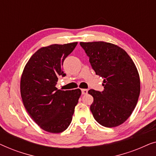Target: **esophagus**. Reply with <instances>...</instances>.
<instances>
[{"label":"esophagus","instance_id":"34e87169","mask_svg":"<svg viewBox=\"0 0 156 156\" xmlns=\"http://www.w3.org/2000/svg\"><path fill=\"white\" fill-rule=\"evenodd\" d=\"M87 92H88V90H87V89H82V94H87Z\"/></svg>","mask_w":156,"mask_h":156}]
</instances>
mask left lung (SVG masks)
Here are the masks:
<instances>
[{
    "mask_svg": "<svg viewBox=\"0 0 156 156\" xmlns=\"http://www.w3.org/2000/svg\"><path fill=\"white\" fill-rule=\"evenodd\" d=\"M96 74L104 78V90L90 89L94 98L90 110L99 124L113 128L124 123L137 104L140 91V76L127 52L105 42H81Z\"/></svg>",
    "mask_w": 156,
    "mask_h": 156,
    "instance_id": "8db88e82",
    "label": "left lung"
}]
</instances>
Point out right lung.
<instances>
[{
	"mask_svg": "<svg viewBox=\"0 0 156 156\" xmlns=\"http://www.w3.org/2000/svg\"><path fill=\"white\" fill-rule=\"evenodd\" d=\"M77 42L42 47L25 65L20 79V94L25 109L44 131L59 133L71 123L82 91H63L55 87L59 76H65L63 62Z\"/></svg>",
	"mask_w": 156,
	"mask_h": 156,
	"instance_id": "obj_1",
	"label": "right lung"
}]
</instances>
